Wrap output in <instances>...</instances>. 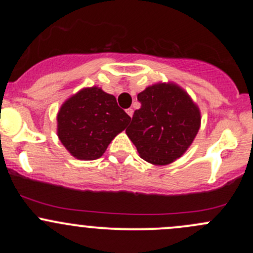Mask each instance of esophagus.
Returning a JSON list of instances; mask_svg holds the SVG:
<instances>
[{
    "label": "esophagus",
    "mask_w": 253,
    "mask_h": 253,
    "mask_svg": "<svg viewBox=\"0 0 253 253\" xmlns=\"http://www.w3.org/2000/svg\"><path fill=\"white\" fill-rule=\"evenodd\" d=\"M126 112L129 117H132V115H133V109H127Z\"/></svg>",
    "instance_id": "34e87169"
}]
</instances>
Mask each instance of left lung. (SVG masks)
<instances>
[{
  "label": "left lung",
  "instance_id": "8db88e82",
  "mask_svg": "<svg viewBox=\"0 0 253 253\" xmlns=\"http://www.w3.org/2000/svg\"><path fill=\"white\" fill-rule=\"evenodd\" d=\"M127 136L145 162L167 165L187 150L201 126V112L187 93L174 83H157L137 95Z\"/></svg>",
  "mask_w": 253,
  "mask_h": 253
}]
</instances>
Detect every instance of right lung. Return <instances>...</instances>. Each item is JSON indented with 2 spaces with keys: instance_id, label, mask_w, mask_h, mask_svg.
Returning <instances> with one entry per match:
<instances>
[{
  "instance_id": "right-lung-1",
  "label": "right lung",
  "mask_w": 253,
  "mask_h": 253,
  "mask_svg": "<svg viewBox=\"0 0 253 253\" xmlns=\"http://www.w3.org/2000/svg\"><path fill=\"white\" fill-rule=\"evenodd\" d=\"M131 117L116 98L98 86L84 88L71 96L57 114V136L66 149L81 160H95L126 128Z\"/></svg>"
}]
</instances>
